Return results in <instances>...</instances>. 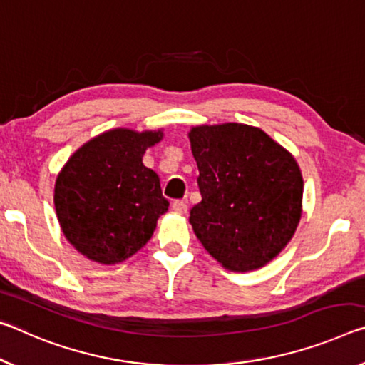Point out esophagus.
<instances>
[{
	"mask_svg": "<svg viewBox=\"0 0 365 365\" xmlns=\"http://www.w3.org/2000/svg\"><path fill=\"white\" fill-rule=\"evenodd\" d=\"M173 210H175L176 213H186L187 212V204L184 200H175L173 202Z\"/></svg>",
	"mask_w": 365,
	"mask_h": 365,
	"instance_id": "1",
	"label": "esophagus"
}]
</instances>
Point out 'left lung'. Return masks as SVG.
<instances>
[{
	"instance_id": "left-lung-1",
	"label": "left lung",
	"mask_w": 365,
	"mask_h": 365,
	"mask_svg": "<svg viewBox=\"0 0 365 365\" xmlns=\"http://www.w3.org/2000/svg\"><path fill=\"white\" fill-rule=\"evenodd\" d=\"M189 139L202 195L189 217L195 236L231 272L264 267L299 223L302 176L296 160L246 124L194 128Z\"/></svg>"
}]
</instances>
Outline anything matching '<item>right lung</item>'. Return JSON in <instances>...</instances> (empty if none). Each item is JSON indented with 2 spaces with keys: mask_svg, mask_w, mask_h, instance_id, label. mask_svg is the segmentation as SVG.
Listing matches in <instances>:
<instances>
[{
  "mask_svg": "<svg viewBox=\"0 0 365 365\" xmlns=\"http://www.w3.org/2000/svg\"><path fill=\"white\" fill-rule=\"evenodd\" d=\"M161 133L115 129L95 137L68 160L55 186L64 236L81 254L111 265L129 259L152 237L170 202L160 178L142 163Z\"/></svg>",
  "mask_w": 365,
  "mask_h": 365,
  "instance_id": "right-lung-1",
  "label": "right lung"
}]
</instances>
